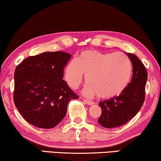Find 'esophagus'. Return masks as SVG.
Masks as SVG:
<instances>
[{
    "label": "esophagus",
    "instance_id": "esophagus-1",
    "mask_svg": "<svg viewBox=\"0 0 161 161\" xmlns=\"http://www.w3.org/2000/svg\"><path fill=\"white\" fill-rule=\"evenodd\" d=\"M83 101H84V102H85V103H87V105H92V104L94 103L93 102H92V101L87 100V99H83Z\"/></svg>",
    "mask_w": 161,
    "mask_h": 161
}]
</instances>
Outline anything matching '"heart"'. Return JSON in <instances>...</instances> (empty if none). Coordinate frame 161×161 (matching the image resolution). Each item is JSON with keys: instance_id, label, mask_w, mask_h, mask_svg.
Returning <instances> with one entry per match:
<instances>
[{"instance_id": "b5f03b06", "label": "heart", "mask_w": 161, "mask_h": 161, "mask_svg": "<svg viewBox=\"0 0 161 161\" xmlns=\"http://www.w3.org/2000/svg\"><path fill=\"white\" fill-rule=\"evenodd\" d=\"M86 76V96H98L103 99L114 98L128 87L132 75L130 59L123 53L85 50L76 60L68 63L64 76L68 85L76 90Z\"/></svg>"}]
</instances>
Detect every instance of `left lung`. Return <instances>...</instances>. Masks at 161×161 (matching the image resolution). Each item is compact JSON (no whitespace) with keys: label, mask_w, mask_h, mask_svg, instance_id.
<instances>
[{"label":"left lung","mask_w":161,"mask_h":161,"mask_svg":"<svg viewBox=\"0 0 161 161\" xmlns=\"http://www.w3.org/2000/svg\"><path fill=\"white\" fill-rule=\"evenodd\" d=\"M127 55L133 65L131 81L119 96L98 103L102 112L98 122L104 128H116L128 123L140 110L145 99L146 68L135 55L128 53Z\"/></svg>","instance_id":"1"}]
</instances>
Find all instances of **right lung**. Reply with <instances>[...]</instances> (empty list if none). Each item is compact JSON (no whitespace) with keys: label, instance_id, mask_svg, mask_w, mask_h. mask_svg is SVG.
I'll return each instance as SVG.
<instances>
[{"label":"right lung","instance_id":"add662e5","mask_svg":"<svg viewBox=\"0 0 161 161\" xmlns=\"http://www.w3.org/2000/svg\"><path fill=\"white\" fill-rule=\"evenodd\" d=\"M71 55L61 51L30 56L16 67L14 102L27 122L53 128L62 121L68 103L79 96L63 80Z\"/></svg>","mask_w":161,"mask_h":161}]
</instances>
